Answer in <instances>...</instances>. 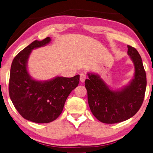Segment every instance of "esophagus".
<instances>
[{"label":"esophagus","instance_id":"esophagus-1","mask_svg":"<svg viewBox=\"0 0 153 153\" xmlns=\"http://www.w3.org/2000/svg\"><path fill=\"white\" fill-rule=\"evenodd\" d=\"M86 79V75L84 73H81L80 74V81L83 82Z\"/></svg>","mask_w":153,"mask_h":153}]
</instances>
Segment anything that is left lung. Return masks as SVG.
I'll return each mask as SVG.
<instances>
[{"label": "left lung", "instance_id": "1", "mask_svg": "<svg viewBox=\"0 0 153 153\" xmlns=\"http://www.w3.org/2000/svg\"><path fill=\"white\" fill-rule=\"evenodd\" d=\"M127 53L134 62V78L128 85L113 91L99 75L88 73L85 81L87 99L92 114L104 123H117L131 118L143 103L146 88V75L141 56L134 47L127 45Z\"/></svg>", "mask_w": 153, "mask_h": 153}]
</instances>
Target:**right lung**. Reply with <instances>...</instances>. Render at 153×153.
I'll return each instance as SVG.
<instances>
[{
    "mask_svg": "<svg viewBox=\"0 0 153 153\" xmlns=\"http://www.w3.org/2000/svg\"><path fill=\"white\" fill-rule=\"evenodd\" d=\"M50 41L47 37L32 42L14 57L10 71V98L23 118L36 123L56 120L62 112L68 96L79 83V74L71 78L57 76L47 81H36L30 76L27 62L32 50Z\"/></svg>",
    "mask_w": 153,
    "mask_h": 153,
    "instance_id": "obj_1",
    "label": "right lung"
}]
</instances>
